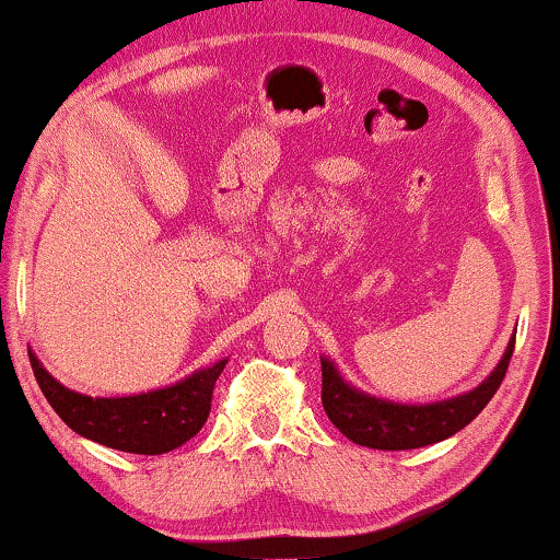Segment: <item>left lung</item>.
Returning <instances> with one entry per match:
<instances>
[{
  "label": "left lung",
  "instance_id": "8db88e82",
  "mask_svg": "<svg viewBox=\"0 0 560 560\" xmlns=\"http://www.w3.org/2000/svg\"><path fill=\"white\" fill-rule=\"evenodd\" d=\"M512 349H515V336H512L502 362L477 389L435 405H397L377 400V397L347 385L336 366L328 359H320V377H324L320 402H324L328 420L359 446L380 451L431 446V443L462 431L487 408L508 374Z\"/></svg>",
  "mask_w": 560,
  "mask_h": 560
}]
</instances>
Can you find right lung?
I'll use <instances>...</instances> for the list:
<instances>
[{
	"instance_id": "obj_1",
	"label": "right lung",
	"mask_w": 560,
	"mask_h": 560,
	"mask_svg": "<svg viewBox=\"0 0 560 560\" xmlns=\"http://www.w3.org/2000/svg\"><path fill=\"white\" fill-rule=\"evenodd\" d=\"M30 364L45 400L71 431L127 454L158 456L183 446L201 431L226 359L198 370L178 385L129 397L79 395L52 380L35 354H30Z\"/></svg>"
}]
</instances>
